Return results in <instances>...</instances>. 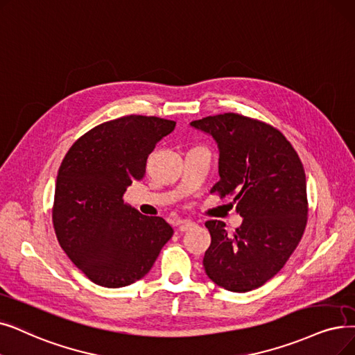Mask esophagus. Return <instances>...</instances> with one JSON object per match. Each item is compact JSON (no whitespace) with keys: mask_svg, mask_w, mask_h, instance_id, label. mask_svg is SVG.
I'll return each instance as SVG.
<instances>
[{"mask_svg":"<svg viewBox=\"0 0 355 355\" xmlns=\"http://www.w3.org/2000/svg\"><path fill=\"white\" fill-rule=\"evenodd\" d=\"M194 226H196V222H191V220H181L180 222V230H181V232H187L189 229H191Z\"/></svg>","mask_w":355,"mask_h":355,"instance_id":"1","label":"esophagus"}]
</instances>
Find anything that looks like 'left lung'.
Segmentation results:
<instances>
[{
  "label": "left lung",
  "instance_id": "obj_1",
  "mask_svg": "<svg viewBox=\"0 0 355 355\" xmlns=\"http://www.w3.org/2000/svg\"><path fill=\"white\" fill-rule=\"evenodd\" d=\"M190 125L219 148V175L210 193L234 196L243 220L229 234L209 220L211 243L203 266L209 279L235 293L266 284L299 245L307 222L302 161L275 128L236 113L209 116Z\"/></svg>",
  "mask_w": 355,
  "mask_h": 355
}]
</instances>
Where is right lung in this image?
<instances>
[{
    "label": "right lung",
    "instance_id": "right-lung-1",
    "mask_svg": "<svg viewBox=\"0 0 355 355\" xmlns=\"http://www.w3.org/2000/svg\"><path fill=\"white\" fill-rule=\"evenodd\" d=\"M175 121L130 114L83 135L59 166L52 220L65 254L103 287H125L149 272L174 229L123 200L144 178L149 153Z\"/></svg>",
    "mask_w": 355,
    "mask_h": 355
}]
</instances>
